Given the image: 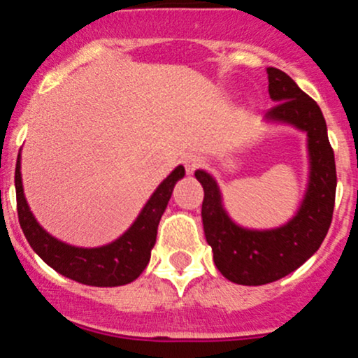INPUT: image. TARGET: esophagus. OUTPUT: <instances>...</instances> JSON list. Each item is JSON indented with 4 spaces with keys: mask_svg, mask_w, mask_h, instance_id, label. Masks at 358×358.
I'll list each match as a JSON object with an SVG mask.
<instances>
[{
    "mask_svg": "<svg viewBox=\"0 0 358 358\" xmlns=\"http://www.w3.org/2000/svg\"><path fill=\"white\" fill-rule=\"evenodd\" d=\"M182 164H184V167H186V171L191 174V172L196 171V169L203 164V158H201L198 153H187V155H184Z\"/></svg>",
    "mask_w": 358,
    "mask_h": 358,
    "instance_id": "34e87169",
    "label": "esophagus"
}]
</instances>
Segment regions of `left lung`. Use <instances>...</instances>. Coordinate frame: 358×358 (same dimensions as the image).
I'll return each mask as SVG.
<instances>
[{
	"label": "left lung",
	"mask_w": 358,
	"mask_h": 358,
	"mask_svg": "<svg viewBox=\"0 0 358 358\" xmlns=\"http://www.w3.org/2000/svg\"><path fill=\"white\" fill-rule=\"evenodd\" d=\"M267 77L268 94L278 103L267 112V119L294 125L308 136L310 180L296 215L275 229L236 226L224 210L215 179L205 171L194 172L205 191L201 217L213 262L224 278L245 286L278 281L310 259L329 231L336 196L334 152L319 105L282 70L268 67Z\"/></svg>",
	"instance_id": "left-lung-1"
}]
</instances>
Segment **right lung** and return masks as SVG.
Segmentation results:
<instances>
[{
    "label": "right lung",
    "instance_id": "add662e5",
    "mask_svg": "<svg viewBox=\"0 0 358 358\" xmlns=\"http://www.w3.org/2000/svg\"><path fill=\"white\" fill-rule=\"evenodd\" d=\"M182 178L184 167L179 165L157 187L134 224L119 239L99 248H77L48 234L34 219L24 196L18 155L15 167L18 222L32 250L62 275L87 286H122L138 279L148 265L157 241L158 222L167 208L176 182Z\"/></svg>",
    "mask_w": 358,
    "mask_h": 358
}]
</instances>
